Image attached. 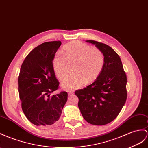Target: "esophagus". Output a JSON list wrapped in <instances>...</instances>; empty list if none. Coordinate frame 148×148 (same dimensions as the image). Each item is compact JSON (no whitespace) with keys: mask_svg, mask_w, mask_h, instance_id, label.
Returning <instances> with one entry per match:
<instances>
[{"mask_svg":"<svg viewBox=\"0 0 148 148\" xmlns=\"http://www.w3.org/2000/svg\"><path fill=\"white\" fill-rule=\"evenodd\" d=\"M67 93L69 96H71V95H73V94H74V92L73 91H67Z\"/></svg>","mask_w":148,"mask_h":148,"instance_id":"obj_1","label":"esophagus"}]
</instances>
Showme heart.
<instances>
[{"instance_id": "b5f03b06", "label": "heart", "mask_w": 148, "mask_h": 148, "mask_svg": "<svg viewBox=\"0 0 148 148\" xmlns=\"http://www.w3.org/2000/svg\"><path fill=\"white\" fill-rule=\"evenodd\" d=\"M63 55L57 54L53 59V67L60 81L65 80L69 73V63L73 64L74 74L71 75L62 86L67 90L80 88L85 82H90L98 77L103 70L105 59L97 48L74 41L63 48Z\"/></svg>"}]
</instances>
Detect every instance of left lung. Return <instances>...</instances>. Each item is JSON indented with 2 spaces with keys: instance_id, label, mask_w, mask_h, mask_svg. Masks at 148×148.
<instances>
[{
  "instance_id": "left-lung-1",
  "label": "left lung",
  "mask_w": 148,
  "mask_h": 148,
  "mask_svg": "<svg viewBox=\"0 0 148 148\" xmlns=\"http://www.w3.org/2000/svg\"><path fill=\"white\" fill-rule=\"evenodd\" d=\"M95 45L104 56L103 70L92 84L79 89L78 107L87 122L101 126L111 123L118 116L127 98V77L119 56L109 45L95 40H86Z\"/></svg>"
}]
</instances>
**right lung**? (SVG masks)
Listing matches in <instances>:
<instances>
[{"instance_id": "add662e5", "label": "right lung", "mask_w": 148, "mask_h": 148, "mask_svg": "<svg viewBox=\"0 0 148 148\" xmlns=\"http://www.w3.org/2000/svg\"><path fill=\"white\" fill-rule=\"evenodd\" d=\"M61 42L42 43L29 53L22 63L18 79L22 109L30 122L47 127L55 124L67 101L65 91L51 96L59 88L53 59Z\"/></svg>"}]
</instances>
